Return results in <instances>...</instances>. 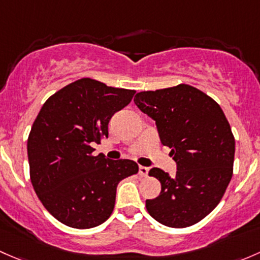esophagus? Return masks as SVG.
<instances>
[{
	"mask_svg": "<svg viewBox=\"0 0 260 260\" xmlns=\"http://www.w3.org/2000/svg\"><path fill=\"white\" fill-rule=\"evenodd\" d=\"M149 168L148 167H139V174H140L141 176H148V174H149Z\"/></svg>",
	"mask_w": 260,
	"mask_h": 260,
	"instance_id": "obj_1",
	"label": "esophagus"
}]
</instances>
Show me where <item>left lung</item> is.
I'll return each instance as SVG.
<instances>
[{"mask_svg":"<svg viewBox=\"0 0 260 260\" xmlns=\"http://www.w3.org/2000/svg\"><path fill=\"white\" fill-rule=\"evenodd\" d=\"M134 103L155 120L160 141L171 149L175 176L152 168L161 183L146 209L156 221L186 228L210 213L223 198L233 175L235 140L220 106L190 85L143 91Z\"/></svg>","mask_w":260,"mask_h":260,"instance_id":"8db88e82","label":"left lung"}]
</instances>
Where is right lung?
<instances>
[{"label":"right lung","instance_id":"1","mask_svg":"<svg viewBox=\"0 0 260 260\" xmlns=\"http://www.w3.org/2000/svg\"><path fill=\"white\" fill-rule=\"evenodd\" d=\"M134 90L106 86L85 77L44 104L27 140L31 183L52 216L89 229L108 220L117 184L139 171L135 161L92 156L93 143L109 136V121L129 105Z\"/></svg>","mask_w":260,"mask_h":260}]
</instances>
